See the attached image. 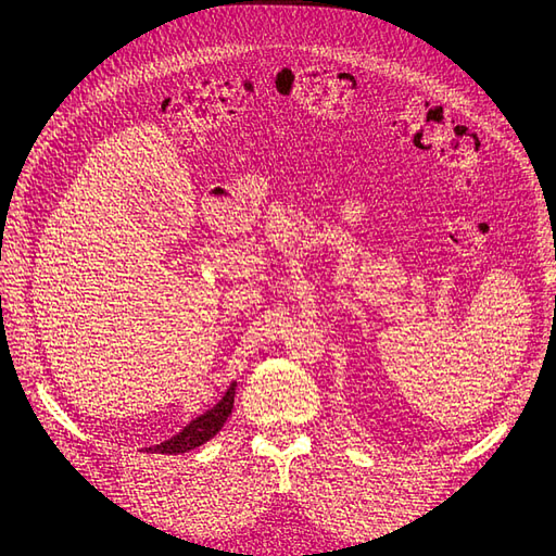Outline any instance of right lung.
<instances>
[{
	"mask_svg": "<svg viewBox=\"0 0 556 556\" xmlns=\"http://www.w3.org/2000/svg\"><path fill=\"white\" fill-rule=\"evenodd\" d=\"M233 394H237V382L229 384V390L225 392V396L217 401L211 410L194 417L188 427H182L176 435H172L169 441H164V443L153 445V447H146V452L182 454V452H190L199 445H204L206 441L213 439L217 431L225 427L227 417L231 415V408H233Z\"/></svg>",
	"mask_w": 556,
	"mask_h": 556,
	"instance_id": "right-lung-1",
	"label": "right lung"
}]
</instances>
